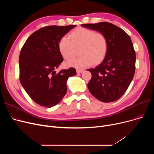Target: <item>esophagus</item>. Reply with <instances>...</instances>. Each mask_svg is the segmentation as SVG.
<instances>
[{
  "mask_svg": "<svg viewBox=\"0 0 154 154\" xmlns=\"http://www.w3.org/2000/svg\"><path fill=\"white\" fill-rule=\"evenodd\" d=\"M77 73H78V74H80V73H82L84 70L83 69H77Z\"/></svg>",
  "mask_w": 154,
  "mask_h": 154,
  "instance_id": "esophagus-1",
  "label": "esophagus"
}]
</instances>
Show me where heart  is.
<instances>
[{"instance_id":"heart-1","label":"heart","mask_w":154,"mask_h":154,"mask_svg":"<svg viewBox=\"0 0 154 154\" xmlns=\"http://www.w3.org/2000/svg\"><path fill=\"white\" fill-rule=\"evenodd\" d=\"M70 38L63 36L59 42V49L63 57L70 59L74 55L75 47H79L77 58L67 62L69 67L82 69L93 64L99 63L106 57L108 51V40L103 34L95 30L79 27L72 31Z\"/></svg>"}]
</instances>
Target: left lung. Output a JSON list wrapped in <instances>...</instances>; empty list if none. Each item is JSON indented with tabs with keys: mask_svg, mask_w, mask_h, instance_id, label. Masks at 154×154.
Listing matches in <instances>:
<instances>
[{
	"mask_svg": "<svg viewBox=\"0 0 154 154\" xmlns=\"http://www.w3.org/2000/svg\"><path fill=\"white\" fill-rule=\"evenodd\" d=\"M82 26L103 34L108 40V51L103 61L87 70L92 74L88 90L101 102L116 101L126 92L135 74L136 56L131 38L124 30L109 22Z\"/></svg>",
	"mask_w": 154,
	"mask_h": 154,
	"instance_id": "1",
	"label": "left lung"
}]
</instances>
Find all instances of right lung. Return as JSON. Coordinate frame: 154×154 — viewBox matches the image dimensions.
Instances as JSON below:
<instances>
[{"label": "right lung", "instance_id": "right-lung-1", "mask_svg": "<svg viewBox=\"0 0 154 154\" xmlns=\"http://www.w3.org/2000/svg\"><path fill=\"white\" fill-rule=\"evenodd\" d=\"M76 25L51 26L40 29L27 39L19 56L20 81L29 96L40 106L51 108L67 93V81L76 75L70 67L56 74L63 60L59 42Z\"/></svg>", "mask_w": 154, "mask_h": 154}]
</instances>
